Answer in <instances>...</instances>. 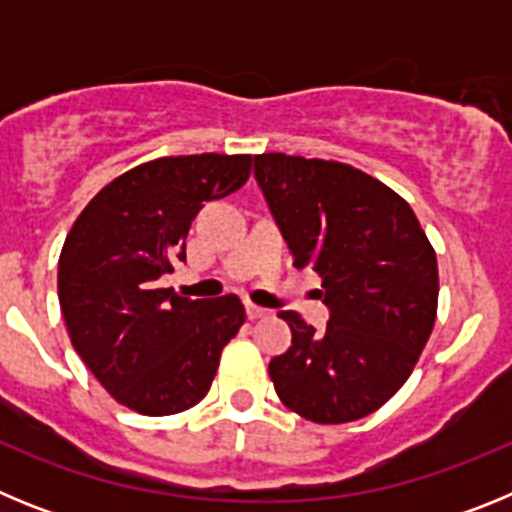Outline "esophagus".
<instances>
[{"label": "esophagus", "instance_id": "34e87169", "mask_svg": "<svg viewBox=\"0 0 512 512\" xmlns=\"http://www.w3.org/2000/svg\"><path fill=\"white\" fill-rule=\"evenodd\" d=\"M246 315L251 320H261V318H269V310H266V307L253 305V302H248V305H246Z\"/></svg>", "mask_w": 512, "mask_h": 512}]
</instances>
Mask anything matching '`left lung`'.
<instances>
[{"instance_id": "8db88e82", "label": "left lung", "mask_w": 512, "mask_h": 512, "mask_svg": "<svg viewBox=\"0 0 512 512\" xmlns=\"http://www.w3.org/2000/svg\"><path fill=\"white\" fill-rule=\"evenodd\" d=\"M256 182L297 269L323 279L325 330L279 312L292 330L269 377L312 423L366 418L408 382L431 338L438 264L413 207L374 176L338 161L261 153Z\"/></svg>"}]
</instances>
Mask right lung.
Wrapping results in <instances>:
<instances>
[{"instance_id":"add662e5","label":"right lung","mask_w":512,"mask_h":512,"mask_svg":"<svg viewBox=\"0 0 512 512\" xmlns=\"http://www.w3.org/2000/svg\"><path fill=\"white\" fill-rule=\"evenodd\" d=\"M251 176V156H164L112 179L66 235L58 302L76 354L120 405L174 415L210 392L246 323L235 295L189 300L158 287L187 259L194 215Z\"/></svg>"}]
</instances>
